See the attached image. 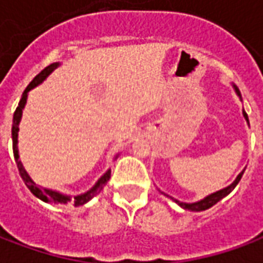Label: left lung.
Returning <instances> with one entry per match:
<instances>
[{"label": "left lung", "instance_id": "obj_1", "mask_svg": "<svg viewBox=\"0 0 263 263\" xmlns=\"http://www.w3.org/2000/svg\"><path fill=\"white\" fill-rule=\"evenodd\" d=\"M235 91L238 92V96H239V91H238V88L235 87ZM243 117H245V120L248 121V115H247V112L243 111ZM243 172H241L239 175H238V177L235 179V182L232 183L231 186H228V187L222 189V190H220V192H217V193H213L210 194L209 197L203 198V200H200V201H197V203H192V204H187V203H179L177 200H175L176 203H179L180 205H182L183 209L186 210H192V211H204V210L210 209V207H213L214 204H217L218 201H220L221 198H224L227 196V194H230L234 190V187L237 186L238 182L241 180V177H242Z\"/></svg>", "mask_w": 263, "mask_h": 263}]
</instances>
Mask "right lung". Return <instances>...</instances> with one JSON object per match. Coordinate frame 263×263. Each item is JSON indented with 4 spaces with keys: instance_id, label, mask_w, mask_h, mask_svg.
Masks as SVG:
<instances>
[{
    "instance_id": "add662e5",
    "label": "right lung",
    "mask_w": 263,
    "mask_h": 263,
    "mask_svg": "<svg viewBox=\"0 0 263 263\" xmlns=\"http://www.w3.org/2000/svg\"><path fill=\"white\" fill-rule=\"evenodd\" d=\"M59 63H52V65H49L48 67H45V69L39 73V74L33 79V80L28 84V87L25 88V91L22 94V97H21V101L18 104V107L15 109L14 112V120H12V149H14V156H15V162H16V166H18V171H20V175L22 177V180L25 182L26 187L29 189L32 192V194H35L37 198H41L43 201H46V203H67L70 201V197L69 196H65V194H60L58 192H53V190H48V189H43V187H39L36 186L35 183L32 182V179L28 176V173L25 172L24 169V166L21 163L20 160V155H18V146H16V143H18V131H20V121H21V117H22V108L25 107V103H26V96H28V91L33 88L35 86H37L39 83H42L45 79H46V76L50 74V71H53L56 67H58ZM109 177H111V171H108L105 175H104L97 183H96V186L91 189V190H88L87 193L84 194H80V196H76L73 198V204H74L76 207L77 205H83L84 203H87L90 198H92L96 194H98L103 187L105 186V183L108 182Z\"/></svg>"
}]
</instances>
